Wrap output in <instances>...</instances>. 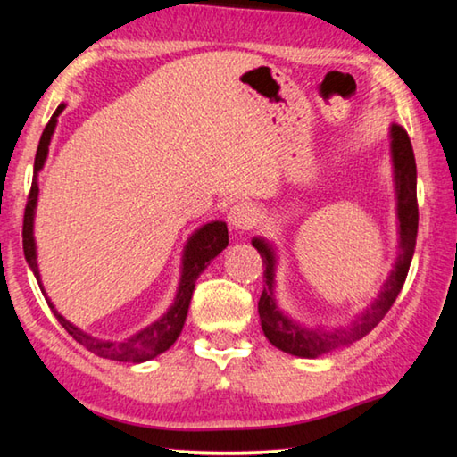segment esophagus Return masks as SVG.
Returning <instances> with one entry per match:
<instances>
[{"label":"esophagus","mask_w":457,"mask_h":457,"mask_svg":"<svg viewBox=\"0 0 457 457\" xmlns=\"http://www.w3.org/2000/svg\"><path fill=\"white\" fill-rule=\"evenodd\" d=\"M258 207L250 204V201H239L234 207H231L228 213V223L229 228L237 231H247L252 229L258 223Z\"/></svg>","instance_id":"34e87169"}]
</instances>
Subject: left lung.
Listing matches in <instances>:
<instances>
[{"label":"left lung","mask_w":457,"mask_h":457,"mask_svg":"<svg viewBox=\"0 0 457 457\" xmlns=\"http://www.w3.org/2000/svg\"><path fill=\"white\" fill-rule=\"evenodd\" d=\"M391 159L395 169V193H397V220H399V256L395 268L383 284L381 292L365 312H361L349 327L338 328H306L303 324L286 316L276 304L274 298V276H276V252L266 239L253 237L252 245L260 252L264 260V290H262L258 312L262 320V330L276 349H280L294 357L316 359L340 346L353 345L354 340L369 335L389 308L395 303L405 278L411 266L417 239V223H420V210H417V167L411 141L403 127L391 125Z\"/></svg>","instance_id":"obj_1"}]
</instances>
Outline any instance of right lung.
<instances>
[{
    "instance_id": "obj_1",
    "label": "right lung",
    "mask_w": 457,
    "mask_h": 457,
    "mask_svg": "<svg viewBox=\"0 0 457 457\" xmlns=\"http://www.w3.org/2000/svg\"><path fill=\"white\" fill-rule=\"evenodd\" d=\"M66 104H60L56 112L52 114V119L46 125L44 133L40 137V145H37L36 151V161H34V179H32V189H29L28 204H26V213H24V256L28 266L32 268L37 284H40V290L46 296V290L40 282V270H37V260H36V242H34V215H36V204H37V173L46 163V157H48V146L52 141L54 130H56V122L60 112L64 111ZM228 226L226 221H212L205 223L204 228H199L195 234H193L187 244H185L183 250V260H181V280L179 288H177L175 300L169 311L161 316L159 320H154L149 327L138 330L137 335L129 337L125 340H103L96 337H90L87 332L74 327L72 322H68L64 316H62L56 306L50 303V298L46 296V303L52 308L54 316H56L58 322L66 328L68 335H71L76 343L87 346L90 353L98 354L103 359L111 361H120V362H145L157 357V354L165 353L169 346H171L177 338H179L185 319H187L189 303L193 296V290H195V280L199 274L210 266V262L221 253L228 247Z\"/></svg>"
}]
</instances>
